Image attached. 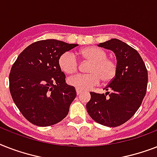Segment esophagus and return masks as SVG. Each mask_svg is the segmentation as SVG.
Returning <instances> with one entry per match:
<instances>
[{
  "label": "esophagus",
  "instance_id": "obj_1",
  "mask_svg": "<svg viewBox=\"0 0 157 157\" xmlns=\"http://www.w3.org/2000/svg\"><path fill=\"white\" fill-rule=\"evenodd\" d=\"M81 94V91L80 90H78V89H76V94H77V95H80Z\"/></svg>",
  "mask_w": 157,
  "mask_h": 157
}]
</instances>
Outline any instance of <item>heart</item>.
<instances>
[{"label":"heart","instance_id":"obj_1","mask_svg":"<svg viewBox=\"0 0 157 157\" xmlns=\"http://www.w3.org/2000/svg\"><path fill=\"white\" fill-rule=\"evenodd\" d=\"M78 55L84 62L90 63L87 67L90 73L70 77L67 80L70 86L81 91L88 90L97 86L100 81L103 84L110 83L117 76V61L107 57L106 50L96 46H88L79 50ZM59 66L64 73L72 75L78 71L79 63L73 54L65 52L59 56Z\"/></svg>","mask_w":157,"mask_h":157}]
</instances>
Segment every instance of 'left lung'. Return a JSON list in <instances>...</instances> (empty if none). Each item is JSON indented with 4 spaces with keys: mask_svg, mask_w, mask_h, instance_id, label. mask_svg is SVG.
Here are the masks:
<instances>
[{
    "mask_svg": "<svg viewBox=\"0 0 157 157\" xmlns=\"http://www.w3.org/2000/svg\"><path fill=\"white\" fill-rule=\"evenodd\" d=\"M98 46L116 54L118 70L106 87L109 91L90 92L86 109L98 124L117 127L129 121L142 104L147 87V70L138 51L121 40L111 39Z\"/></svg>",
    "mask_w": 157,
    "mask_h": 157,
    "instance_id": "8db88e82",
    "label": "left lung"
}]
</instances>
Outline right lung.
Returning <instances> with one entry per match:
<instances>
[{
	"label": "right lung",
	"instance_id": "1",
	"mask_svg": "<svg viewBox=\"0 0 157 157\" xmlns=\"http://www.w3.org/2000/svg\"><path fill=\"white\" fill-rule=\"evenodd\" d=\"M61 40H38L22 51L11 67L10 91L23 117L37 126L63 120L75 99V87L65 83L59 66L62 54L77 46Z\"/></svg>",
	"mask_w": 157,
	"mask_h": 157
}]
</instances>
